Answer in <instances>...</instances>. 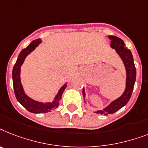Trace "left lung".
Segmentation results:
<instances>
[{
    "label": "left lung",
    "instance_id": "obj_1",
    "mask_svg": "<svg viewBox=\"0 0 148 148\" xmlns=\"http://www.w3.org/2000/svg\"><path fill=\"white\" fill-rule=\"evenodd\" d=\"M108 37L111 40V47L115 50L116 53L121 58L123 64L125 66V71H126V79H125V91L121 96L111 101L106 108H104L101 110H98L96 112H94L97 114H103L105 115L114 114L119 109H121V108L126 106V104L131 99L136 80V69L134 66V59L131 50L127 49L124 41L118 36H108ZM82 95L84 99H86V91L84 88L82 89Z\"/></svg>",
    "mask_w": 148,
    "mask_h": 148
}]
</instances>
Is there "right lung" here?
I'll list each match as a JSON object with an SVG mask.
<instances>
[{
    "instance_id": "add662e5",
    "label": "right lung",
    "mask_w": 148,
    "mask_h": 148,
    "mask_svg": "<svg viewBox=\"0 0 148 148\" xmlns=\"http://www.w3.org/2000/svg\"><path fill=\"white\" fill-rule=\"evenodd\" d=\"M41 42L42 41L40 39H37V40L32 41L26 49H23L20 53L12 72L14 94H15L17 101L25 108L27 111H29V112H32V113H35V114L47 113V112H51L52 110L56 108L60 105V100L62 98V92H64L65 88H66L67 86L66 82L60 88V90L58 91L57 94L54 97L53 101H49V102L36 101L35 99L28 96L24 92L21 79V66L23 64L26 57L30 53L34 51V49L40 45V43H41Z\"/></svg>"
}]
</instances>
